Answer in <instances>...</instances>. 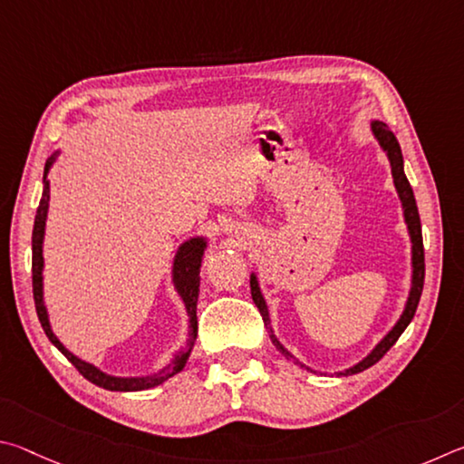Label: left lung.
<instances>
[{"mask_svg": "<svg viewBox=\"0 0 464 464\" xmlns=\"http://www.w3.org/2000/svg\"><path fill=\"white\" fill-rule=\"evenodd\" d=\"M371 130H372V136L377 138L379 146L387 154L389 165H392L393 185H395V189H397V195H400V199H401L403 219H405V224H408V234H410V240H411V285H410L408 302H405L403 312L400 315V320L395 322V326L389 330L383 338L379 340V344L372 348V351L367 356H364L362 361H359L356 364H353V367H348L344 371H338L336 372L338 377L356 375V372L369 369V367H372V364L383 359L389 348H392L397 343V338L403 334V330L410 326V322L413 320V314H416V310H418V304H420V297H421V289H424L426 265H424V242H421V224H420V214H418L416 198H413L411 185L408 181V177H405V173H403V157H401L400 142H397L395 134L387 128V124H383V121L372 120L371 121ZM250 294H253V302L258 307V312H261V315H263V322H265L266 330H269V336L273 340L275 348H277V351L283 356H285V359L299 362L295 356L291 354L287 348L279 343L277 336H275L273 326H271L269 307H266V302H265V297L261 294V285H258L256 273H250ZM302 367H305V364H302ZM305 369H310V367H305ZM310 371H314V369H310Z\"/></svg>", "mask_w": 464, "mask_h": 464, "instance_id": "obj_1", "label": "left lung"}]
</instances>
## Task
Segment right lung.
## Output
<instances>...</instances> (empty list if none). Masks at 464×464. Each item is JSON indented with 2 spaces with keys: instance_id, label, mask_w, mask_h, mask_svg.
I'll use <instances>...</instances> for the list:
<instances>
[{
  "instance_id": "obj_1",
  "label": "right lung",
  "mask_w": 464,
  "mask_h": 464,
  "mask_svg": "<svg viewBox=\"0 0 464 464\" xmlns=\"http://www.w3.org/2000/svg\"><path fill=\"white\" fill-rule=\"evenodd\" d=\"M59 157V150H56L51 159L46 160L44 167V177H43V198H40V206L36 209V218H34V230H32V289H34V304H36V314L38 320L43 324L44 334L48 340L59 348V351L67 356V359L72 362L81 375H83L87 381H92L93 385L108 389V392H142V389H150L157 387L160 383H165L167 379H170L177 372H181L187 359L193 351L195 338H198V297H199V266H201V258L203 253L208 248V238L206 237H193L189 240L181 242V246L177 248L175 258H173V285L179 297L183 299L187 315H189V336H187V343L181 348V351L175 353L173 359H170L169 364L159 369L152 375H144V377H113L103 372L102 369H97L95 364L81 361L79 356L72 354L71 351L64 348L59 338L54 336V332L51 328V320H48V312L44 305V256H43V245H44V227H46V214H48V201H51V187H48V170H51L53 162Z\"/></svg>"
}]
</instances>
